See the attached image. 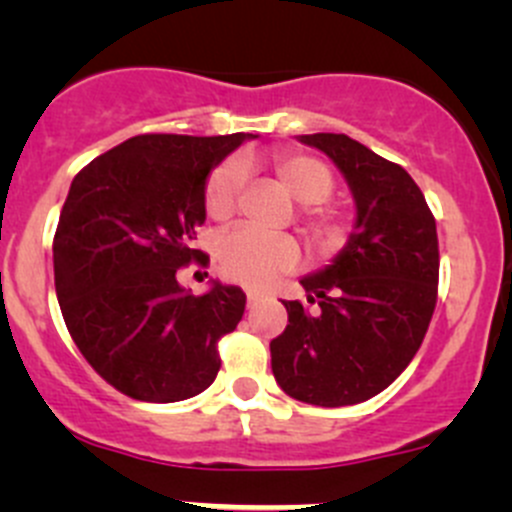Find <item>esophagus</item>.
Here are the masks:
<instances>
[{
	"mask_svg": "<svg viewBox=\"0 0 512 512\" xmlns=\"http://www.w3.org/2000/svg\"><path fill=\"white\" fill-rule=\"evenodd\" d=\"M245 294H247V307L257 304V302H260V297H262V292H257V289H245Z\"/></svg>",
	"mask_w": 512,
	"mask_h": 512,
	"instance_id": "obj_1",
	"label": "esophagus"
}]
</instances>
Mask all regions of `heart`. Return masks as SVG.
Masks as SVG:
<instances>
[{
	"label": "heart",
	"instance_id": "b5f03b06",
	"mask_svg": "<svg viewBox=\"0 0 512 512\" xmlns=\"http://www.w3.org/2000/svg\"><path fill=\"white\" fill-rule=\"evenodd\" d=\"M272 168L282 185L292 193V198L302 203V225L309 237L324 250L342 245V218L332 205H327V198L334 190V170L322 158L307 156V153H277L272 158ZM245 183V160L230 158L220 163L205 183L203 203L208 218L218 220V223L230 220L240 203ZM215 257H218V267L227 280L262 287L297 265L299 247L287 235L242 225L220 237Z\"/></svg>",
	"mask_w": 512,
	"mask_h": 512
}]
</instances>
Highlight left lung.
I'll return each instance as SVG.
<instances>
[{
	"mask_svg": "<svg viewBox=\"0 0 512 512\" xmlns=\"http://www.w3.org/2000/svg\"><path fill=\"white\" fill-rule=\"evenodd\" d=\"M334 160L356 203L347 247L302 280L307 302H282L289 324L270 342L285 394L352 406L381 394L421 347L438 297V235L421 188L401 165L344 133L299 136Z\"/></svg>",
	"mask_w": 512,
	"mask_h": 512,
	"instance_id": "8db88e82",
	"label": "left lung"
}]
</instances>
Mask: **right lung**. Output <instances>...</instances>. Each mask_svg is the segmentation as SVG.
I'll use <instances>...</instances> for the list:
<instances>
[{
  "mask_svg": "<svg viewBox=\"0 0 512 512\" xmlns=\"http://www.w3.org/2000/svg\"><path fill=\"white\" fill-rule=\"evenodd\" d=\"M250 133H143L79 170L54 235V285L71 339L113 389L173 404L220 371L218 342L245 312L240 287L185 292L180 267L205 223V180Z\"/></svg>",
  "mask_w": 512,
  "mask_h": 512,
  "instance_id": "obj_1",
  "label": "right lung"
}]
</instances>
